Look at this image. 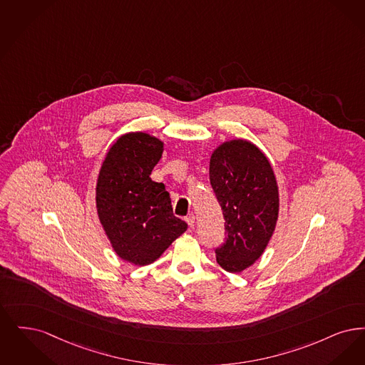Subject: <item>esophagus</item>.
<instances>
[{
  "instance_id": "esophagus-1",
  "label": "esophagus",
  "mask_w": 365,
  "mask_h": 365,
  "mask_svg": "<svg viewBox=\"0 0 365 365\" xmlns=\"http://www.w3.org/2000/svg\"><path fill=\"white\" fill-rule=\"evenodd\" d=\"M187 223L190 225V229H193V227H195V223H196V220H195V215H193V214H190V215L187 217Z\"/></svg>"
}]
</instances>
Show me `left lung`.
Returning a JSON list of instances; mask_svg holds the SVG:
<instances>
[{
  "instance_id": "obj_1",
  "label": "left lung",
  "mask_w": 365,
  "mask_h": 365,
  "mask_svg": "<svg viewBox=\"0 0 365 365\" xmlns=\"http://www.w3.org/2000/svg\"><path fill=\"white\" fill-rule=\"evenodd\" d=\"M210 182L222 208L225 241L217 262L229 272L254 264L278 220V185L269 159L252 143L232 140L210 159Z\"/></svg>"
}]
</instances>
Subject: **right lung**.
I'll use <instances>...</instances> for the list:
<instances>
[{
    "instance_id": "right-lung-1",
    "label": "right lung",
    "mask_w": 365,
    "mask_h": 365,
    "mask_svg": "<svg viewBox=\"0 0 365 365\" xmlns=\"http://www.w3.org/2000/svg\"><path fill=\"white\" fill-rule=\"evenodd\" d=\"M163 144L142 133H127L113 144L96 184V208L111 247L136 266L157 260L188 225L173 214L169 192L151 180Z\"/></svg>"
}]
</instances>
